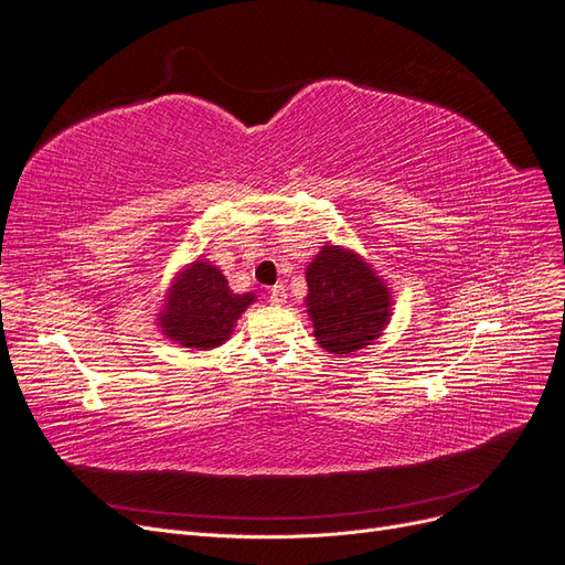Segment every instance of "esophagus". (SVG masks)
Instances as JSON below:
<instances>
[{"label": "esophagus", "instance_id": "esophagus-1", "mask_svg": "<svg viewBox=\"0 0 565 565\" xmlns=\"http://www.w3.org/2000/svg\"><path fill=\"white\" fill-rule=\"evenodd\" d=\"M270 303H273V306L287 303V289H285V285H276V287L270 289Z\"/></svg>", "mask_w": 565, "mask_h": 565}]
</instances>
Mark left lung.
Returning <instances> with one entry per match:
<instances>
[{
    "label": "left lung",
    "mask_w": 565,
    "mask_h": 565,
    "mask_svg": "<svg viewBox=\"0 0 565 565\" xmlns=\"http://www.w3.org/2000/svg\"><path fill=\"white\" fill-rule=\"evenodd\" d=\"M306 313L318 344L334 355H351L377 341L393 316L386 280L351 247L322 245L306 266Z\"/></svg>",
    "instance_id": "left-lung-1"
}]
</instances>
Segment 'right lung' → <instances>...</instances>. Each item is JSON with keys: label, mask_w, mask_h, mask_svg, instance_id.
I'll return each mask as SVG.
<instances>
[{"label": "right lung", "mask_w": 565, "mask_h": 565, "mask_svg": "<svg viewBox=\"0 0 565 565\" xmlns=\"http://www.w3.org/2000/svg\"><path fill=\"white\" fill-rule=\"evenodd\" d=\"M256 301L254 292L235 295L224 273L198 256L169 282L158 311L162 334L183 349L212 351L231 339L235 322Z\"/></svg>", "instance_id": "add662e5"}]
</instances>
